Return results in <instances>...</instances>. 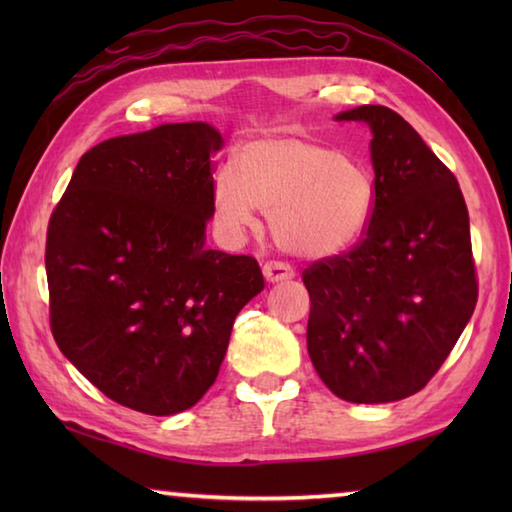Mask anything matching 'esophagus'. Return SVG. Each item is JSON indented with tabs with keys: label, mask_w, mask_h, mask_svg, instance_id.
I'll list each match as a JSON object with an SVG mask.
<instances>
[{
	"label": "esophagus",
	"mask_w": 512,
	"mask_h": 512,
	"mask_svg": "<svg viewBox=\"0 0 512 512\" xmlns=\"http://www.w3.org/2000/svg\"><path fill=\"white\" fill-rule=\"evenodd\" d=\"M262 271H264L266 282H271V284L293 280V277H296V271H293L289 264H282V262H266L262 266Z\"/></svg>",
	"instance_id": "esophagus-1"
}]
</instances>
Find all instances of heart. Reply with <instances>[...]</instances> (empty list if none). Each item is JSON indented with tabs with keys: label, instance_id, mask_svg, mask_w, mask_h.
Listing matches in <instances>:
<instances>
[{
	"label": "heart",
	"instance_id": "obj_1",
	"mask_svg": "<svg viewBox=\"0 0 512 512\" xmlns=\"http://www.w3.org/2000/svg\"><path fill=\"white\" fill-rule=\"evenodd\" d=\"M212 214L223 239H244L268 212L275 244L323 259L348 250L375 210V183L350 155L305 137H262L212 178Z\"/></svg>",
	"mask_w": 512,
	"mask_h": 512
}]
</instances>
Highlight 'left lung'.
Segmentation results:
<instances>
[{
    "label": "left lung",
    "instance_id": "obj_1",
    "mask_svg": "<svg viewBox=\"0 0 512 512\" xmlns=\"http://www.w3.org/2000/svg\"><path fill=\"white\" fill-rule=\"evenodd\" d=\"M336 121L370 128L375 210L350 253L302 273L307 350L341 400L397 402L427 386L472 318L470 216L454 173L395 110L359 106Z\"/></svg>",
    "mask_w": 512,
    "mask_h": 512
}]
</instances>
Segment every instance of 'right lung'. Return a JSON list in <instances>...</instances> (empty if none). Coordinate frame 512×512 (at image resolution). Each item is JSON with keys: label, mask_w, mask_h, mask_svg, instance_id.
I'll return each instance as SVG.
<instances>
[{"label": "right lung", "mask_w": 512, "mask_h": 512, "mask_svg": "<svg viewBox=\"0 0 512 512\" xmlns=\"http://www.w3.org/2000/svg\"><path fill=\"white\" fill-rule=\"evenodd\" d=\"M221 146L205 121L112 137L79 160L49 219L54 339L133 411L173 415L201 400L237 314L264 289L257 259L205 248Z\"/></svg>", "instance_id": "1"}]
</instances>
